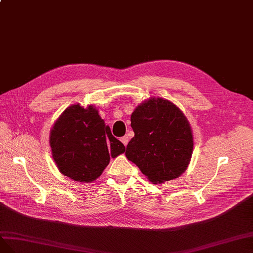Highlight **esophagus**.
<instances>
[{"instance_id": "obj_1", "label": "esophagus", "mask_w": 253, "mask_h": 253, "mask_svg": "<svg viewBox=\"0 0 253 253\" xmlns=\"http://www.w3.org/2000/svg\"><path fill=\"white\" fill-rule=\"evenodd\" d=\"M121 141H122L123 144H124L125 146H127V144H128V136H127V135L123 136V138H121Z\"/></svg>"}]
</instances>
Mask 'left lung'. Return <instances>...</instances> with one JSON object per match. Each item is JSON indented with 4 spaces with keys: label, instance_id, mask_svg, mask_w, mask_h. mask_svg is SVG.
<instances>
[{
    "label": "left lung",
    "instance_id": "8db88e82",
    "mask_svg": "<svg viewBox=\"0 0 253 253\" xmlns=\"http://www.w3.org/2000/svg\"><path fill=\"white\" fill-rule=\"evenodd\" d=\"M134 136L128 143L126 157L151 182L163 183L186 169L193 153L189 122L174 104L150 98L131 114Z\"/></svg>",
    "mask_w": 253,
    "mask_h": 253
}]
</instances>
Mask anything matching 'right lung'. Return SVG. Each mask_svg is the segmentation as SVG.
Here are the masks:
<instances>
[{"label": "right lung", "instance_id": "1", "mask_svg": "<svg viewBox=\"0 0 253 253\" xmlns=\"http://www.w3.org/2000/svg\"><path fill=\"white\" fill-rule=\"evenodd\" d=\"M49 144L61 174L75 181L91 182L102 175L110 158L125 151L98 111L89 106L67 108L54 124Z\"/></svg>", "mask_w": 253, "mask_h": 253}]
</instances>
